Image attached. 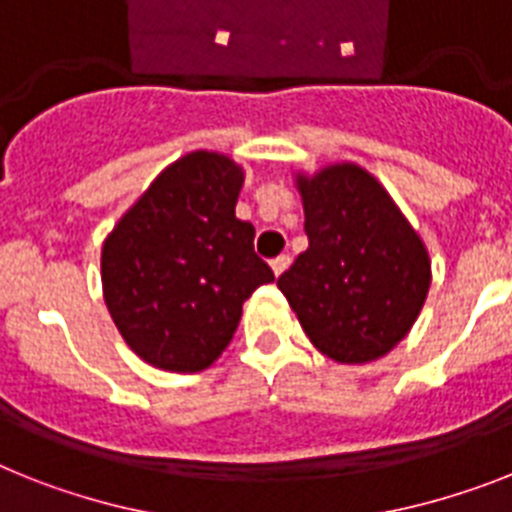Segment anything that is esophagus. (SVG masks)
Instances as JSON below:
<instances>
[{"label":"esophagus","instance_id":"1","mask_svg":"<svg viewBox=\"0 0 512 512\" xmlns=\"http://www.w3.org/2000/svg\"><path fill=\"white\" fill-rule=\"evenodd\" d=\"M287 266H290V256H287V253H280L277 259H272V272L277 274V277H280V274L285 272Z\"/></svg>","mask_w":512,"mask_h":512}]
</instances>
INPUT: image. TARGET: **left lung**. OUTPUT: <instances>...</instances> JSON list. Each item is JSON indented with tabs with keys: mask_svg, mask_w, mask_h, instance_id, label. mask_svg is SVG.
Returning <instances> with one entry per match:
<instances>
[{
	"mask_svg": "<svg viewBox=\"0 0 512 512\" xmlns=\"http://www.w3.org/2000/svg\"><path fill=\"white\" fill-rule=\"evenodd\" d=\"M308 248L277 280L303 332L337 363L387 356L424 308L432 261L374 175L329 164L295 175Z\"/></svg>",
	"mask_w": 512,
	"mask_h": 512,
	"instance_id": "8db88e82",
	"label": "left lung"
}]
</instances>
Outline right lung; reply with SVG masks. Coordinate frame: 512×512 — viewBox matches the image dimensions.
I'll list each match as a JSON object with an SVG mask.
<instances>
[{
  "mask_svg": "<svg viewBox=\"0 0 512 512\" xmlns=\"http://www.w3.org/2000/svg\"><path fill=\"white\" fill-rule=\"evenodd\" d=\"M243 167L190 151L156 177L101 248L109 314L135 356L164 371L209 369L238 329L243 303L274 280L235 217Z\"/></svg>",
  "mask_w": 512,
  "mask_h": 512,
  "instance_id": "add662e5",
  "label": "right lung"
}]
</instances>
